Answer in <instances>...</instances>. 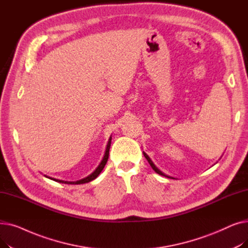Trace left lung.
I'll return each instance as SVG.
<instances>
[{"label":"left lung","instance_id":"left-lung-1","mask_svg":"<svg viewBox=\"0 0 248 248\" xmlns=\"http://www.w3.org/2000/svg\"><path fill=\"white\" fill-rule=\"evenodd\" d=\"M142 153H144V155H145V158L147 159V161L149 162V164L151 165V167L153 168V170L155 172V173H158L159 175H162V176H165V177H167V178H170V179H175L174 177H171V176H169V175H167V174H165V173H163L161 170H160V169L157 167V166H155V164H154V162L151 160V158L149 157V155L145 153V152H142Z\"/></svg>","mask_w":248,"mask_h":248}]
</instances>
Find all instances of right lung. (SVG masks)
<instances>
[{
    "instance_id": "1",
    "label": "right lung",
    "mask_w": 248,
    "mask_h": 248,
    "mask_svg": "<svg viewBox=\"0 0 248 248\" xmlns=\"http://www.w3.org/2000/svg\"><path fill=\"white\" fill-rule=\"evenodd\" d=\"M110 144H111V137H109V140L108 141V145H107V148H106V152H104V155L103 158L100 162V164L97 166V168L95 169V170L91 173L90 175H88L87 177L81 179V180H78V181H64V180H59V179H55V178H52V177H49V176H46L44 175L46 178L50 179V180H53L55 182H58V183H62V184H69V185H79V184H84V183H88V182L94 180L95 178L98 177V175L101 173V171L103 170L104 166H106L108 160V155H109V149H110Z\"/></svg>"
}]
</instances>
